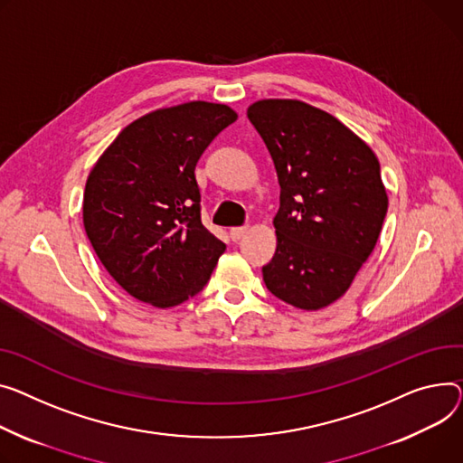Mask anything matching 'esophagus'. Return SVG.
<instances>
[{
  "instance_id": "obj_1",
  "label": "esophagus",
  "mask_w": 463,
  "mask_h": 463,
  "mask_svg": "<svg viewBox=\"0 0 463 463\" xmlns=\"http://www.w3.org/2000/svg\"><path fill=\"white\" fill-rule=\"evenodd\" d=\"M245 232H248V227H232L229 234H231L232 241H238L240 238H243V234H245Z\"/></svg>"
}]
</instances>
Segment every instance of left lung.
Wrapping results in <instances>:
<instances>
[{
    "label": "left lung",
    "mask_w": 463,
    "mask_h": 463,
    "mask_svg": "<svg viewBox=\"0 0 463 463\" xmlns=\"http://www.w3.org/2000/svg\"><path fill=\"white\" fill-rule=\"evenodd\" d=\"M248 117L281 186L264 283L298 309H324L374 251L389 204L380 162L341 120L301 100H259Z\"/></svg>",
    "instance_id": "obj_1"
}]
</instances>
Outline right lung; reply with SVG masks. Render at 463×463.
I'll use <instances>...</instances> for the list:
<instances>
[{
    "label": "right lung",
    "mask_w": 463,
    "mask_h": 463,
    "mask_svg": "<svg viewBox=\"0 0 463 463\" xmlns=\"http://www.w3.org/2000/svg\"><path fill=\"white\" fill-rule=\"evenodd\" d=\"M238 118L194 100L150 111L122 130L90 169L83 227L97 257L130 296L158 309L195 296L225 251L201 223L195 165Z\"/></svg>",
    "instance_id": "1"
}]
</instances>
